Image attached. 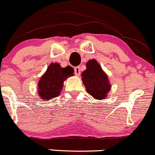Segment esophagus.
I'll list each match as a JSON object with an SVG mask.
<instances>
[{
    "label": "esophagus",
    "instance_id": "1",
    "mask_svg": "<svg viewBox=\"0 0 155 155\" xmlns=\"http://www.w3.org/2000/svg\"><path fill=\"white\" fill-rule=\"evenodd\" d=\"M74 74L78 76H79L81 74V69H80L79 66H77L74 68Z\"/></svg>",
    "mask_w": 155,
    "mask_h": 155
}]
</instances>
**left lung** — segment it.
Instances as JSON below:
<instances>
[{
  "mask_svg": "<svg viewBox=\"0 0 155 155\" xmlns=\"http://www.w3.org/2000/svg\"><path fill=\"white\" fill-rule=\"evenodd\" d=\"M82 81L87 93L95 99H103L111 89L108 76L95 59L87 62V69L82 73Z\"/></svg>",
  "mask_w": 155,
  "mask_h": 155,
  "instance_id": "1",
  "label": "left lung"
}]
</instances>
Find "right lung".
<instances>
[{
	"label": "right lung",
	"instance_id": "right-lung-1",
	"mask_svg": "<svg viewBox=\"0 0 155 155\" xmlns=\"http://www.w3.org/2000/svg\"><path fill=\"white\" fill-rule=\"evenodd\" d=\"M74 69L71 66L62 68L58 63H51L38 82V93L41 99H50L60 94L63 82L72 76Z\"/></svg>",
	"mask_w": 155,
	"mask_h": 155
}]
</instances>
